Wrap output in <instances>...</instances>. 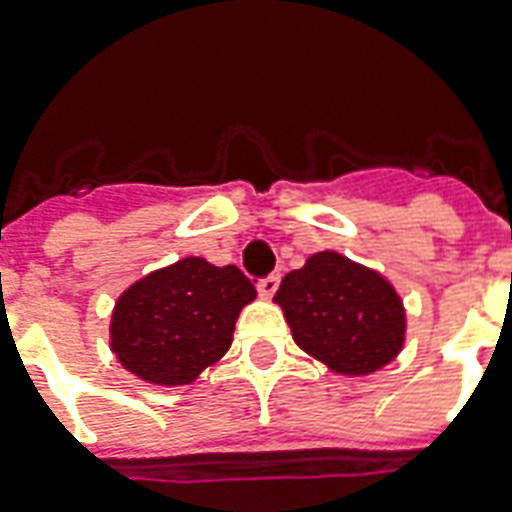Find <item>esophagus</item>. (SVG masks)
<instances>
[{
    "label": "esophagus",
    "mask_w": 512,
    "mask_h": 512,
    "mask_svg": "<svg viewBox=\"0 0 512 512\" xmlns=\"http://www.w3.org/2000/svg\"><path fill=\"white\" fill-rule=\"evenodd\" d=\"M279 276L276 273H271V276H265V279L257 281V292H260V297H265V300H271L273 295H276V289H279Z\"/></svg>",
    "instance_id": "34e87169"
}]
</instances>
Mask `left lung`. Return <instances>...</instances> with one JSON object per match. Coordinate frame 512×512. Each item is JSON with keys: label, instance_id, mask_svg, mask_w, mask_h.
Returning <instances> with one entry per match:
<instances>
[{"label": "left lung", "instance_id": "1", "mask_svg": "<svg viewBox=\"0 0 512 512\" xmlns=\"http://www.w3.org/2000/svg\"><path fill=\"white\" fill-rule=\"evenodd\" d=\"M292 337L337 374H372L404 348L406 313L388 279L340 252H316L273 297Z\"/></svg>", "mask_w": 512, "mask_h": 512}]
</instances>
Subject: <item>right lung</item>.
<instances>
[{"label": "right lung", "instance_id": "add662e5", "mask_svg": "<svg viewBox=\"0 0 512 512\" xmlns=\"http://www.w3.org/2000/svg\"><path fill=\"white\" fill-rule=\"evenodd\" d=\"M255 287L236 265L185 257L135 281L111 316L119 364L154 385H188L231 348L241 308Z\"/></svg>", "mask_w": 512, "mask_h": 512}]
</instances>
